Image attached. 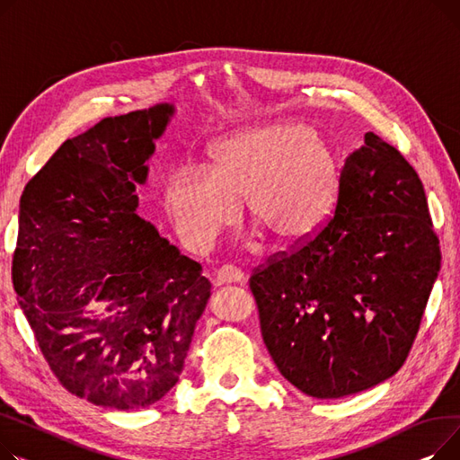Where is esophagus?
<instances>
[{
    "label": "esophagus",
    "mask_w": 460,
    "mask_h": 460,
    "mask_svg": "<svg viewBox=\"0 0 460 460\" xmlns=\"http://www.w3.org/2000/svg\"><path fill=\"white\" fill-rule=\"evenodd\" d=\"M215 280H217V284H243L245 282V275L234 265H225L215 275Z\"/></svg>",
    "instance_id": "1"
}]
</instances>
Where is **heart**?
<instances>
[{
    "mask_svg": "<svg viewBox=\"0 0 460 460\" xmlns=\"http://www.w3.org/2000/svg\"><path fill=\"white\" fill-rule=\"evenodd\" d=\"M336 180V157L312 126L267 122L215 143L208 172H172L164 204L181 241L197 251L234 226L243 199L261 228L277 241L295 243L327 221Z\"/></svg>",
    "mask_w": 460,
    "mask_h": 460,
    "instance_id": "heart-1",
    "label": "heart"
}]
</instances>
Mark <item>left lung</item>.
<instances>
[{
	"mask_svg": "<svg viewBox=\"0 0 460 460\" xmlns=\"http://www.w3.org/2000/svg\"><path fill=\"white\" fill-rule=\"evenodd\" d=\"M249 284L286 381L317 399L373 388L407 360L440 245L423 183L379 135L345 159L334 217Z\"/></svg>",
	"mask_w": 460,
	"mask_h": 460,
	"instance_id": "8db88e82",
	"label": "left lung"
}]
</instances>
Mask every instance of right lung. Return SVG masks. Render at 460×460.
Returning <instances> with one entry per match:
<instances>
[{
  "mask_svg": "<svg viewBox=\"0 0 460 460\" xmlns=\"http://www.w3.org/2000/svg\"><path fill=\"white\" fill-rule=\"evenodd\" d=\"M172 103L100 120L25 185L13 284L59 383L139 411L178 383L211 284L137 213Z\"/></svg>",
  "mask_w": 460,
  "mask_h": 460,
  "instance_id": "1",
  "label": "right lung"
}]
</instances>
